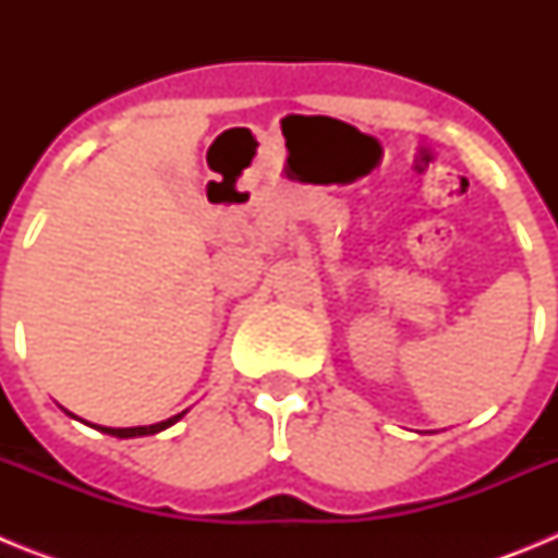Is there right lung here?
Here are the masks:
<instances>
[{
    "instance_id": "add662e5",
    "label": "right lung",
    "mask_w": 558,
    "mask_h": 558,
    "mask_svg": "<svg viewBox=\"0 0 558 558\" xmlns=\"http://www.w3.org/2000/svg\"><path fill=\"white\" fill-rule=\"evenodd\" d=\"M186 413V411H184ZM184 413H179V416L167 418V422H159V425H145V427H100L97 425V430L100 433H108V436H117V438H136V436H153V433H161L167 430L170 425H175Z\"/></svg>"
}]
</instances>
